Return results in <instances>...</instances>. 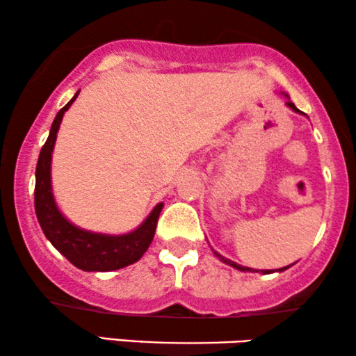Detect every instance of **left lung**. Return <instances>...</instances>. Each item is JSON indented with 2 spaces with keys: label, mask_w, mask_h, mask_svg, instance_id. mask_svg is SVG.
Returning <instances> with one entry per match:
<instances>
[{
  "label": "left lung",
  "mask_w": 356,
  "mask_h": 356,
  "mask_svg": "<svg viewBox=\"0 0 356 356\" xmlns=\"http://www.w3.org/2000/svg\"><path fill=\"white\" fill-rule=\"evenodd\" d=\"M286 104H288V106H290L291 108V110H293V111H296V113H300V110H298V108H296L295 106V104L293 103H291V102H286ZM215 254H216V257H218L220 258V260L221 261H223V263H227V265H229V266H233V268H236V270H241V271H257V270H252V268H246V266H241V265H238V263H235V261H232V260H228V258H225V257H221V254L220 253H216L215 252ZM288 268V266H285V268H280L278 271H285ZM261 273H271V271L270 270H261Z\"/></svg>",
  "instance_id": "left-lung-1"
}]
</instances>
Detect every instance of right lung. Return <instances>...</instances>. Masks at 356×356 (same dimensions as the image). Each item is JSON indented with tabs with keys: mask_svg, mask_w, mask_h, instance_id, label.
<instances>
[{
	"mask_svg": "<svg viewBox=\"0 0 356 356\" xmlns=\"http://www.w3.org/2000/svg\"><path fill=\"white\" fill-rule=\"evenodd\" d=\"M78 93L58 111L49 129L48 140L38 158L35 185L36 218L40 221L44 236L76 268L83 271L120 270L140 260L152 245L163 203H158L148 218L135 232L127 233V235H103V233L86 232V229L74 227L61 215L54 203L51 191V153L63 115L76 99Z\"/></svg>",
	"mask_w": 356,
	"mask_h": 356,
	"instance_id": "obj_1",
	"label": "right lung"
}]
</instances>
